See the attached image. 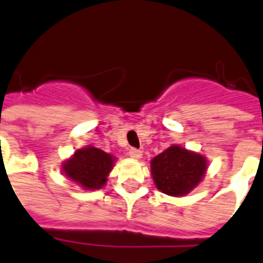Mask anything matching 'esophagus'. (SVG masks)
Instances as JSON below:
<instances>
[{
  "mask_svg": "<svg viewBox=\"0 0 263 263\" xmlns=\"http://www.w3.org/2000/svg\"><path fill=\"white\" fill-rule=\"evenodd\" d=\"M129 157H132V158H135V160H139V158H142V152L140 150H138V148H129Z\"/></svg>",
  "mask_w": 263,
  "mask_h": 263,
  "instance_id": "obj_1",
  "label": "esophagus"
}]
</instances>
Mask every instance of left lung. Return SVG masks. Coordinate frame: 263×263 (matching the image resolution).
<instances>
[{
    "label": "left lung",
    "instance_id": "obj_1",
    "mask_svg": "<svg viewBox=\"0 0 263 263\" xmlns=\"http://www.w3.org/2000/svg\"><path fill=\"white\" fill-rule=\"evenodd\" d=\"M156 187L171 196H183L202 181L208 161L206 157L173 144L154 157L150 162Z\"/></svg>",
    "mask_w": 263,
    "mask_h": 263
}]
</instances>
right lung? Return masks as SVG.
Returning <instances> with one entry per match:
<instances>
[{"label":"right lung","instance_id":"1","mask_svg":"<svg viewBox=\"0 0 263 263\" xmlns=\"http://www.w3.org/2000/svg\"><path fill=\"white\" fill-rule=\"evenodd\" d=\"M115 157L101 148L87 146L76 150L75 154L63 164V172L84 190H98L107 181L113 169Z\"/></svg>","mask_w":263,"mask_h":263}]
</instances>
